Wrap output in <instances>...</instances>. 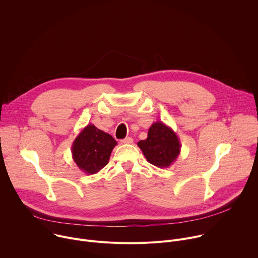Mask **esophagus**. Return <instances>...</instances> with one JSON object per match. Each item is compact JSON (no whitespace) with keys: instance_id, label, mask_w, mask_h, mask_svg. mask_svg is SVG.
I'll return each instance as SVG.
<instances>
[{"instance_id":"obj_1","label":"esophagus","mask_w":258,"mask_h":258,"mask_svg":"<svg viewBox=\"0 0 258 258\" xmlns=\"http://www.w3.org/2000/svg\"><path fill=\"white\" fill-rule=\"evenodd\" d=\"M120 142H121L122 144H132V143L134 142V140H133L131 137H127V138H125V139L121 140Z\"/></svg>"}]
</instances>
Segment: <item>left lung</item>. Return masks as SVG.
Segmentation results:
<instances>
[{
  "mask_svg": "<svg viewBox=\"0 0 258 258\" xmlns=\"http://www.w3.org/2000/svg\"><path fill=\"white\" fill-rule=\"evenodd\" d=\"M139 148L149 163L159 167H169L180 153L178 137L162 121L154 122L148 130L146 140L138 142Z\"/></svg>",
  "mask_w": 258,
  "mask_h": 258,
  "instance_id": "left-lung-1",
  "label": "left lung"
}]
</instances>
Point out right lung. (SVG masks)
I'll return each instance as SVG.
<instances>
[{
    "instance_id": "1",
    "label": "right lung",
    "mask_w": 258,
    "mask_h": 258,
    "mask_svg": "<svg viewBox=\"0 0 258 258\" xmlns=\"http://www.w3.org/2000/svg\"><path fill=\"white\" fill-rule=\"evenodd\" d=\"M117 145L112 136L90 123L72 143V159L86 174H95L105 167Z\"/></svg>"
}]
</instances>
